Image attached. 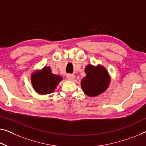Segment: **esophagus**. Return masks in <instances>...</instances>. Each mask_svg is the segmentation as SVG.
I'll use <instances>...</instances> for the list:
<instances>
[{"mask_svg": "<svg viewBox=\"0 0 146 146\" xmlns=\"http://www.w3.org/2000/svg\"><path fill=\"white\" fill-rule=\"evenodd\" d=\"M66 78L68 79V80H71L72 81L74 80L75 78V76L74 74H68L66 75Z\"/></svg>", "mask_w": 146, "mask_h": 146, "instance_id": "1", "label": "esophagus"}]
</instances>
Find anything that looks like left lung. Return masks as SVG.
I'll return each instance as SVG.
<instances>
[{
    "mask_svg": "<svg viewBox=\"0 0 146 146\" xmlns=\"http://www.w3.org/2000/svg\"><path fill=\"white\" fill-rule=\"evenodd\" d=\"M85 72L86 76L82 80L81 86L87 95L97 96L106 90L110 84V76L104 67L89 64L86 67Z\"/></svg>",
    "mask_w": 146,
    "mask_h": 146,
    "instance_id": "1",
    "label": "left lung"
}]
</instances>
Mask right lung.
<instances>
[{
  "instance_id": "1",
  "label": "right lung",
  "mask_w": 146,
  "mask_h": 146,
  "mask_svg": "<svg viewBox=\"0 0 146 146\" xmlns=\"http://www.w3.org/2000/svg\"><path fill=\"white\" fill-rule=\"evenodd\" d=\"M62 80L61 76L53 74L50 67L47 66L31 76L33 88L38 93L41 95L53 93Z\"/></svg>"
}]
</instances>
